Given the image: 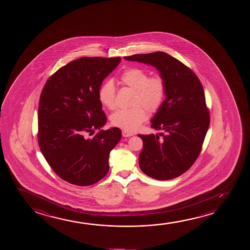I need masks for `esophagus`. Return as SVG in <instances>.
Wrapping results in <instances>:
<instances>
[{
	"label": "esophagus",
	"instance_id": "obj_1",
	"mask_svg": "<svg viewBox=\"0 0 250 250\" xmlns=\"http://www.w3.org/2000/svg\"><path fill=\"white\" fill-rule=\"evenodd\" d=\"M122 135H123L124 137H129L133 136V134L131 133V132H129V131H127V130H123V131H122Z\"/></svg>",
	"mask_w": 250,
	"mask_h": 250
}]
</instances>
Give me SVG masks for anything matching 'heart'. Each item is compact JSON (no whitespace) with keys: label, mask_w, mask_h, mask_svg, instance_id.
<instances>
[{"label":"heart","mask_w":250,"mask_h":250,"mask_svg":"<svg viewBox=\"0 0 250 250\" xmlns=\"http://www.w3.org/2000/svg\"><path fill=\"white\" fill-rule=\"evenodd\" d=\"M141 67H130L120 76L121 84L134 90L130 108L120 109L111 115V123L127 131H135L147 120V110L156 113L163 104L167 94V82L164 77L154 75ZM100 103L113 110L116 106V88L112 80H106L97 90Z\"/></svg>","instance_id":"obj_1"}]
</instances>
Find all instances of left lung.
I'll return each instance as SVG.
<instances>
[{
  "label": "left lung",
  "mask_w": 250,
  "mask_h": 250,
  "mask_svg": "<svg viewBox=\"0 0 250 250\" xmlns=\"http://www.w3.org/2000/svg\"><path fill=\"white\" fill-rule=\"evenodd\" d=\"M125 59L154 65L167 82V97L151 120L152 128L164 131L162 137L138 135L144 142L141 170L157 180L177 178L195 163L208 130L210 115L202 83L191 69L164 52Z\"/></svg>",
  "instance_id": "obj_1"
}]
</instances>
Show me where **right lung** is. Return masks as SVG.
<instances>
[{
    "instance_id": "add662e5",
    "label": "right lung",
    "mask_w": 250,
    "mask_h": 250,
    "mask_svg": "<svg viewBox=\"0 0 250 250\" xmlns=\"http://www.w3.org/2000/svg\"><path fill=\"white\" fill-rule=\"evenodd\" d=\"M120 57H83L48 78L38 106V144L60 178L72 185H94L109 170L111 150L121 130L102 129L106 116L97 90L119 65ZM99 132L89 139L86 135Z\"/></svg>"
}]
</instances>
